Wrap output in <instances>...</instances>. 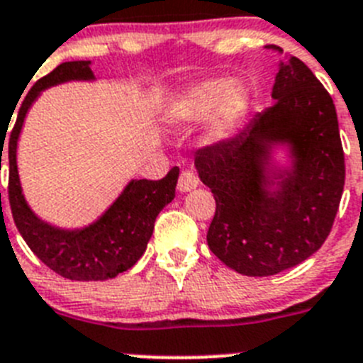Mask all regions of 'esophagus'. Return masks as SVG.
Masks as SVG:
<instances>
[{"mask_svg": "<svg viewBox=\"0 0 363 363\" xmlns=\"http://www.w3.org/2000/svg\"><path fill=\"white\" fill-rule=\"evenodd\" d=\"M199 186V179L197 175L191 174V172H182L181 175H179V182H177V188L181 194H186V191H191V189H195Z\"/></svg>", "mask_w": 363, "mask_h": 363, "instance_id": "esophagus-1", "label": "esophagus"}]
</instances>
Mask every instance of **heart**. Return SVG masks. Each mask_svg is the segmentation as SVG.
<instances>
[{
  "mask_svg": "<svg viewBox=\"0 0 363 363\" xmlns=\"http://www.w3.org/2000/svg\"><path fill=\"white\" fill-rule=\"evenodd\" d=\"M250 99V88L240 81L231 83L226 77H211L182 92L169 106L168 117L175 125L191 126L213 116L210 141H218L246 112Z\"/></svg>",
  "mask_w": 363,
  "mask_h": 363,
  "instance_id": "1",
  "label": "heart"
}]
</instances>
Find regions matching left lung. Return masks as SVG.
<instances>
[{"label": "left lung", "instance_id": "1", "mask_svg": "<svg viewBox=\"0 0 363 363\" xmlns=\"http://www.w3.org/2000/svg\"><path fill=\"white\" fill-rule=\"evenodd\" d=\"M271 97L273 106L242 132L195 155L217 204L208 246L246 277L277 275L318 251L344 191V148L328 90L298 57H289L280 63ZM279 144L290 148L289 169L270 168Z\"/></svg>", "mask_w": 363, "mask_h": 363}]
</instances>
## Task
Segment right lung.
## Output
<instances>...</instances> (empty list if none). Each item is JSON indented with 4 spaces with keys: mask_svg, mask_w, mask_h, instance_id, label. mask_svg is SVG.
Returning <instances> with one entry per match:
<instances>
[{
    "mask_svg": "<svg viewBox=\"0 0 363 363\" xmlns=\"http://www.w3.org/2000/svg\"><path fill=\"white\" fill-rule=\"evenodd\" d=\"M90 61H67L35 81L21 103L9 137V202L16 228L27 246L57 275L70 280H108L130 269L146 251L159 211L174 201L179 168H172L161 181H130L123 194L96 222L81 230H61L41 220L23 197L18 174V139L23 121L38 96L67 81H92ZM3 137L5 132H3ZM5 139L1 141V155ZM3 211V210H1Z\"/></svg>",
    "mask_w": 363,
    "mask_h": 363,
    "instance_id": "add662e5",
    "label": "right lung"
}]
</instances>
